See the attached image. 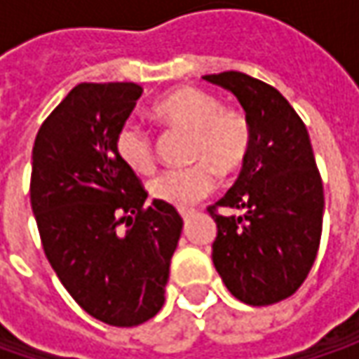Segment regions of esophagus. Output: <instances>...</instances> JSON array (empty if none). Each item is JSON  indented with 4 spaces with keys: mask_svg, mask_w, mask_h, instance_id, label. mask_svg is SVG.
I'll return each instance as SVG.
<instances>
[{
    "mask_svg": "<svg viewBox=\"0 0 359 359\" xmlns=\"http://www.w3.org/2000/svg\"><path fill=\"white\" fill-rule=\"evenodd\" d=\"M180 214H182V217H184V222H187V219H189V215L194 214V212H191V210H182Z\"/></svg>",
    "mask_w": 359,
    "mask_h": 359,
    "instance_id": "esophagus-1",
    "label": "esophagus"
}]
</instances>
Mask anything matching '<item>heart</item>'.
<instances>
[{"label":"heart","mask_w":359,"mask_h":359,"mask_svg":"<svg viewBox=\"0 0 359 359\" xmlns=\"http://www.w3.org/2000/svg\"><path fill=\"white\" fill-rule=\"evenodd\" d=\"M151 116L170 130L191 133L189 161L194 165L168 170L149 184L156 201L177 210L191 208L214 191L219 173L231 180L243 170L252 154L254 128L238 107L224 104L198 88H175L151 105ZM116 154L135 173H151L156 168V145L147 131L135 121H126L116 131Z\"/></svg>","instance_id":"obj_1"}]
</instances>
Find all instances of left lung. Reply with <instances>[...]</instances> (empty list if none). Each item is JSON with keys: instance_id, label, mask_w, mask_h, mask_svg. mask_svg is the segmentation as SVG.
Instances as JSON below:
<instances>
[{"instance_id": "obj_1", "label": "left lung", "mask_w": 359, "mask_h": 359, "mask_svg": "<svg viewBox=\"0 0 359 359\" xmlns=\"http://www.w3.org/2000/svg\"><path fill=\"white\" fill-rule=\"evenodd\" d=\"M203 77L231 91L254 128L238 182L208 208L217 226L212 259L231 296L250 306L278 304L308 278L322 240L324 184L310 135L276 88L240 72ZM219 207L242 214L222 216Z\"/></svg>"}]
</instances>
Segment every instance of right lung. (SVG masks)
<instances>
[{
	"label": "right lung",
	"mask_w": 359,
	"mask_h": 359,
	"mask_svg": "<svg viewBox=\"0 0 359 359\" xmlns=\"http://www.w3.org/2000/svg\"><path fill=\"white\" fill-rule=\"evenodd\" d=\"M144 88L79 83L35 135L29 198L46 257L91 318L118 327L151 320L165 302L184 219L145 205L142 180L116 154V131Z\"/></svg>",
	"instance_id": "obj_1"
}]
</instances>
